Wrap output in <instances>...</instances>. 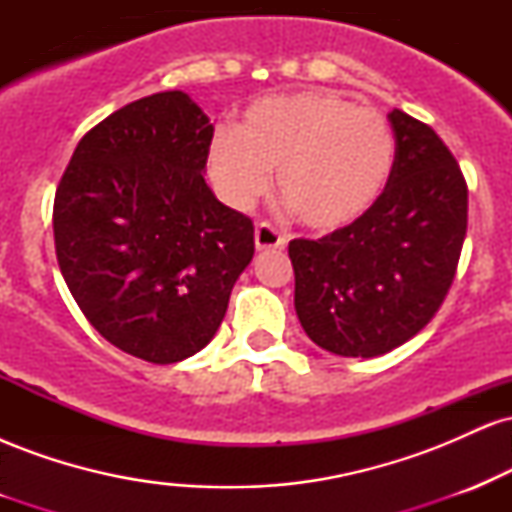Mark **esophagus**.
I'll return each mask as SVG.
<instances>
[{"instance_id": "obj_1", "label": "esophagus", "mask_w": 512, "mask_h": 512, "mask_svg": "<svg viewBox=\"0 0 512 512\" xmlns=\"http://www.w3.org/2000/svg\"><path fill=\"white\" fill-rule=\"evenodd\" d=\"M255 245L257 250H269V248H284L286 238L284 233H279L269 221L257 223L255 228Z\"/></svg>"}]
</instances>
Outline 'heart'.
<instances>
[{
    "instance_id": "heart-1",
    "label": "heart",
    "mask_w": 512,
    "mask_h": 512,
    "mask_svg": "<svg viewBox=\"0 0 512 512\" xmlns=\"http://www.w3.org/2000/svg\"><path fill=\"white\" fill-rule=\"evenodd\" d=\"M207 161L236 207L260 197L276 170L286 209L313 231H337L378 202L395 163V137L375 110L334 91H298L252 103L236 129L214 134Z\"/></svg>"
}]
</instances>
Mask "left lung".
Returning <instances> with one entry per match:
<instances>
[{
    "label": "left lung",
    "instance_id": "obj_1",
    "mask_svg": "<svg viewBox=\"0 0 512 512\" xmlns=\"http://www.w3.org/2000/svg\"><path fill=\"white\" fill-rule=\"evenodd\" d=\"M387 120L395 163L378 202L349 226L289 243L298 320L337 356L387 354L424 330L467 236V180L455 156L426 122L397 108Z\"/></svg>",
    "mask_w": 512,
    "mask_h": 512
}]
</instances>
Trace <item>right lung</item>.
Returning <instances> with one entry per match:
<instances>
[{"instance_id": "right-lung-1", "label": "right lung", "mask_w": 512, "mask_h": 512, "mask_svg": "<svg viewBox=\"0 0 512 512\" xmlns=\"http://www.w3.org/2000/svg\"><path fill=\"white\" fill-rule=\"evenodd\" d=\"M211 137L187 93L139 98L88 129L55 192L76 305L110 344L161 366L211 342L255 255L250 216L204 182Z\"/></svg>"}]
</instances>
